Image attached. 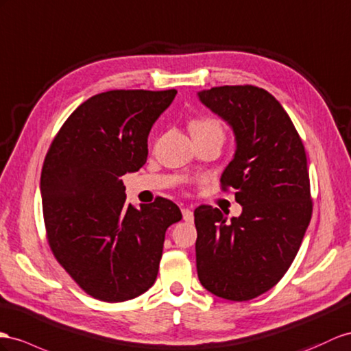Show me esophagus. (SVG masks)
Returning <instances> with one entry per match:
<instances>
[{
    "instance_id": "34e87169",
    "label": "esophagus",
    "mask_w": 351,
    "mask_h": 351,
    "mask_svg": "<svg viewBox=\"0 0 351 351\" xmlns=\"http://www.w3.org/2000/svg\"><path fill=\"white\" fill-rule=\"evenodd\" d=\"M182 217L185 222H193L194 221V213L191 209H182Z\"/></svg>"
}]
</instances>
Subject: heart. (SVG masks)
<instances>
[{
  "label": "heart",
  "instance_id": "obj_1",
  "mask_svg": "<svg viewBox=\"0 0 351 351\" xmlns=\"http://www.w3.org/2000/svg\"><path fill=\"white\" fill-rule=\"evenodd\" d=\"M188 129H190L193 138H206V136H218L223 138V129L222 124L213 119V117H195V119H191L190 123H188Z\"/></svg>",
  "mask_w": 351,
  "mask_h": 351
}]
</instances>
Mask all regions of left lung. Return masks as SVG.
Segmentation results:
<instances>
[{
	"mask_svg": "<svg viewBox=\"0 0 351 351\" xmlns=\"http://www.w3.org/2000/svg\"><path fill=\"white\" fill-rule=\"evenodd\" d=\"M199 96L236 133L221 190L234 188L243 212L227 221L209 204L194 210L197 274L213 295L249 301L280 282L298 254L313 213L307 156L291 117L267 90L221 86Z\"/></svg>",
	"mask_w": 351,
	"mask_h": 351,
	"instance_id": "obj_1",
	"label": "left lung"
}]
</instances>
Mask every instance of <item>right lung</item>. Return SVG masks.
Listing matches in <instances>:
<instances>
[{
	"mask_svg": "<svg viewBox=\"0 0 351 351\" xmlns=\"http://www.w3.org/2000/svg\"><path fill=\"white\" fill-rule=\"evenodd\" d=\"M176 90H110L71 114L41 170L43 217L56 261L96 300L123 302L154 285L166 230L181 221L165 197L125 206L121 176L147 163L152 124Z\"/></svg>",
	"mask_w": 351,
	"mask_h": 351,
	"instance_id": "1",
	"label": "right lung"
}]
</instances>
